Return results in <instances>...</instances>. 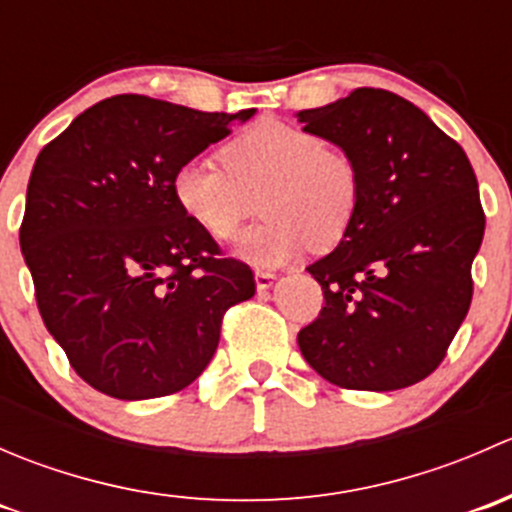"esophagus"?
I'll return each instance as SVG.
<instances>
[{
  "instance_id": "1",
  "label": "esophagus",
  "mask_w": 512,
  "mask_h": 512,
  "mask_svg": "<svg viewBox=\"0 0 512 512\" xmlns=\"http://www.w3.org/2000/svg\"><path fill=\"white\" fill-rule=\"evenodd\" d=\"M277 275H272V272H265V270H257L255 272V285L260 292H267V289H272V285H275Z\"/></svg>"
}]
</instances>
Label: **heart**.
Instances as JSON below:
<instances>
[{"label": "heart", "instance_id": "heart-1", "mask_svg": "<svg viewBox=\"0 0 512 512\" xmlns=\"http://www.w3.org/2000/svg\"><path fill=\"white\" fill-rule=\"evenodd\" d=\"M227 165L188 160L173 175L178 208L215 240H235L262 205L260 225L237 245L257 267H280L312 240L337 245L352 230L361 203V173L344 148L294 123H255L223 148Z\"/></svg>", "mask_w": 512, "mask_h": 512}]
</instances>
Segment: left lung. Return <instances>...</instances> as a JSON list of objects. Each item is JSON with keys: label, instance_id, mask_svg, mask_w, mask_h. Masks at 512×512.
<instances>
[{"label": "left lung", "instance_id": "obj_1", "mask_svg": "<svg viewBox=\"0 0 512 512\" xmlns=\"http://www.w3.org/2000/svg\"><path fill=\"white\" fill-rule=\"evenodd\" d=\"M297 121L344 148L361 173L352 230L307 267L324 307L297 334L299 352L342 389H406L441 364L471 307L485 230L471 160L421 108L384 89H356Z\"/></svg>", "mask_w": 512, "mask_h": 512}]
</instances>
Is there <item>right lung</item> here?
<instances>
[{
    "label": "right lung",
    "instance_id": "obj_1",
    "mask_svg": "<svg viewBox=\"0 0 512 512\" xmlns=\"http://www.w3.org/2000/svg\"><path fill=\"white\" fill-rule=\"evenodd\" d=\"M252 116L121 94L36 158L19 245L46 329L101 394L141 401L193 384L223 314L255 294L250 267L220 257L173 198L175 170Z\"/></svg>",
    "mask_w": 512,
    "mask_h": 512
}]
</instances>
